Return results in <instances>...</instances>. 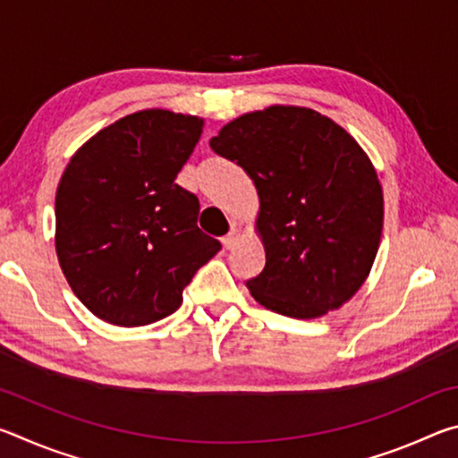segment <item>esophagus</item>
<instances>
[{"label":"esophagus","mask_w":458,"mask_h":458,"mask_svg":"<svg viewBox=\"0 0 458 458\" xmlns=\"http://www.w3.org/2000/svg\"><path fill=\"white\" fill-rule=\"evenodd\" d=\"M238 238H240V236H238V230H236V226H232L228 234L222 238V242H224V246H226V248H232V246H234V244L238 242Z\"/></svg>","instance_id":"obj_1"}]
</instances>
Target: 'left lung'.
<instances>
[{
    "label": "left lung",
    "instance_id": "obj_1",
    "mask_svg": "<svg viewBox=\"0 0 458 458\" xmlns=\"http://www.w3.org/2000/svg\"><path fill=\"white\" fill-rule=\"evenodd\" d=\"M257 185L267 252L246 281L262 307L315 319L350 301L369 275L384 226L377 174L358 141L325 114L275 105L210 139Z\"/></svg>",
    "mask_w": 458,
    "mask_h": 458
}]
</instances>
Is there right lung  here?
<instances>
[{
    "label": "right lung",
    "instance_id": "right-lung-1",
    "mask_svg": "<svg viewBox=\"0 0 458 458\" xmlns=\"http://www.w3.org/2000/svg\"><path fill=\"white\" fill-rule=\"evenodd\" d=\"M204 121L147 108L98 131L56 190V254L82 305L139 327L177 311L222 244L198 228L196 193L175 183Z\"/></svg>",
    "mask_w": 458,
    "mask_h": 458
}]
</instances>
